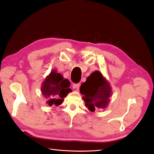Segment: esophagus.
Segmentation results:
<instances>
[{"instance_id":"34e87169","label":"esophagus","mask_w":154,"mask_h":154,"mask_svg":"<svg viewBox=\"0 0 154 154\" xmlns=\"http://www.w3.org/2000/svg\"><path fill=\"white\" fill-rule=\"evenodd\" d=\"M79 86H80V84H75L73 85V88H76L77 90H79Z\"/></svg>"}]
</instances>
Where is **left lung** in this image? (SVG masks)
<instances>
[{
  "instance_id": "1",
  "label": "left lung",
  "mask_w": 154,
  "mask_h": 154,
  "mask_svg": "<svg viewBox=\"0 0 154 154\" xmlns=\"http://www.w3.org/2000/svg\"><path fill=\"white\" fill-rule=\"evenodd\" d=\"M83 95L85 105L89 111H95L97 109H105L109 104L112 95L111 88L102 73L96 70L87 77L79 89Z\"/></svg>"
}]
</instances>
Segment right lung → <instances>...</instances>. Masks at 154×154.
<instances>
[{
	"mask_svg": "<svg viewBox=\"0 0 154 154\" xmlns=\"http://www.w3.org/2000/svg\"><path fill=\"white\" fill-rule=\"evenodd\" d=\"M70 82L64 79L60 73L53 70L45 78L41 86V92L45 98L46 104L49 106L60 105L68 93L72 91L69 88Z\"/></svg>",
	"mask_w": 154,
	"mask_h": 154,
	"instance_id": "1",
	"label": "right lung"
}]
</instances>
